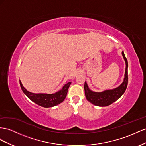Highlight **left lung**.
<instances>
[{
	"mask_svg": "<svg viewBox=\"0 0 146 146\" xmlns=\"http://www.w3.org/2000/svg\"><path fill=\"white\" fill-rule=\"evenodd\" d=\"M121 54L125 61L126 69L123 82L120 86L114 89L107 90L102 92H95L90 90L86 82H85L84 89L86 98L93 104L101 107L108 106L119 99L125 93L128 85V61L124 52H122Z\"/></svg>",
	"mask_w": 146,
	"mask_h": 146,
	"instance_id": "obj_1",
	"label": "left lung"
}]
</instances>
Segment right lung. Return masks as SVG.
I'll list each match as a JSON object with an SVG mask.
<instances>
[{
  "instance_id": "obj_1",
  "label": "right lung",
  "mask_w": 146,
  "mask_h": 146,
  "mask_svg": "<svg viewBox=\"0 0 146 146\" xmlns=\"http://www.w3.org/2000/svg\"><path fill=\"white\" fill-rule=\"evenodd\" d=\"M21 88L26 95L29 99L37 104L41 106L44 108L53 107L60 104L64 100L68 93V89L71 82H68L64 85L63 87L60 91L53 94H46V93H31L23 86L21 81L19 80Z\"/></svg>"
}]
</instances>
